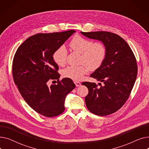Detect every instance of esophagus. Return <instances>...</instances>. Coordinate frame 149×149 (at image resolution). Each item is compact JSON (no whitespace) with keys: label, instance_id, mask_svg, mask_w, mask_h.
I'll list each match as a JSON object with an SVG mask.
<instances>
[{"label":"esophagus","instance_id":"34e87169","mask_svg":"<svg viewBox=\"0 0 149 149\" xmlns=\"http://www.w3.org/2000/svg\"><path fill=\"white\" fill-rule=\"evenodd\" d=\"M74 83L75 84V85H76V86H77V87L80 86L81 85V83H80V82H78V81H74Z\"/></svg>","mask_w":149,"mask_h":149}]
</instances>
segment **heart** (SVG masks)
<instances>
[{
  "label": "heart",
  "mask_w": 149,
  "mask_h": 149,
  "mask_svg": "<svg viewBox=\"0 0 149 149\" xmlns=\"http://www.w3.org/2000/svg\"><path fill=\"white\" fill-rule=\"evenodd\" d=\"M70 48L73 51L81 54L80 63L77 66H68L62 72V75L74 81L81 80L83 75L91 70L98 69L104 61L106 56V48L101 42H92L88 38L80 36H75L69 43ZM68 52L65 46L62 45L54 51L53 60L59 66L66 63Z\"/></svg>",
  "instance_id": "heart-1"
}]
</instances>
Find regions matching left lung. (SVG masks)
<instances>
[{
  "label": "left lung",
  "instance_id": "8db88e82",
  "mask_svg": "<svg viewBox=\"0 0 149 149\" xmlns=\"http://www.w3.org/2000/svg\"><path fill=\"white\" fill-rule=\"evenodd\" d=\"M81 34L101 42L106 48V56L102 65L90 75L104 84L98 88L95 83L81 84L89 90L85 97L86 105L95 115L112 114L126 103L134 87L137 76L135 56L127 43L118 35L106 31Z\"/></svg>",
  "mask_w": 149,
  "mask_h": 149
}]
</instances>
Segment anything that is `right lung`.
Here are the masks:
<instances>
[{
  "label": "right lung",
  "mask_w": 149,
  "mask_h": 149,
  "mask_svg": "<svg viewBox=\"0 0 149 149\" xmlns=\"http://www.w3.org/2000/svg\"><path fill=\"white\" fill-rule=\"evenodd\" d=\"M75 31L40 33L28 38L18 48L13 59V75L21 95L35 111L53 117L65 111L66 95L75 84L64 78L57 84L48 86L49 79L58 80V66L52 55Z\"/></svg>",
  "instance_id": "add662e5"
}]
</instances>
